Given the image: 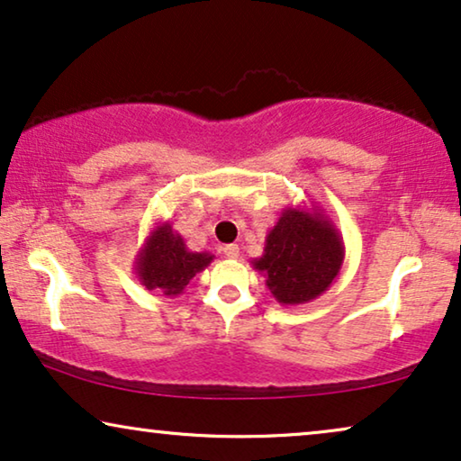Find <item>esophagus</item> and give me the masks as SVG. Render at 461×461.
<instances>
[{"label":"esophagus","mask_w":461,"mask_h":461,"mask_svg":"<svg viewBox=\"0 0 461 461\" xmlns=\"http://www.w3.org/2000/svg\"><path fill=\"white\" fill-rule=\"evenodd\" d=\"M222 251H224L226 258H239V254H241V251H239V245H235V243L224 245Z\"/></svg>","instance_id":"1"}]
</instances>
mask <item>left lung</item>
<instances>
[{"instance_id":"1","label":"left lung","mask_w":461,"mask_h":461,"mask_svg":"<svg viewBox=\"0 0 461 461\" xmlns=\"http://www.w3.org/2000/svg\"><path fill=\"white\" fill-rule=\"evenodd\" d=\"M344 262V241L319 207H285L268 230L264 254L251 260L283 306L306 304L327 292Z\"/></svg>"}]
</instances>
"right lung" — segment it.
I'll use <instances>...</instances> for the list:
<instances>
[{
  "mask_svg": "<svg viewBox=\"0 0 461 461\" xmlns=\"http://www.w3.org/2000/svg\"><path fill=\"white\" fill-rule=\"evenodd\" d=\"M210 251H191L169 222H159L138 251L134 270L140 285L176 298L201 270L210 267Z\"/></svg>",
  "mask_w": 461,
  "mask_h": 461,
  "instance_id": "add662e5",
  "label": "right lung"
}]
</instances>
